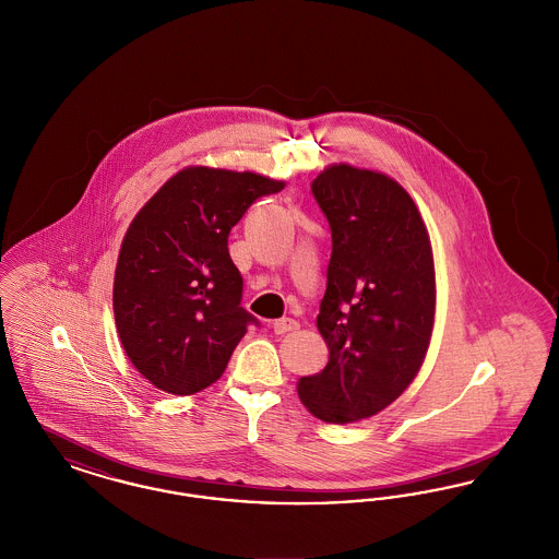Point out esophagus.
<instances>
[{
	"mask_svg": "<svg viewBox=\"0 0 559 559\" xmlns=\"http://www.w3.org/2000/svg\"><path fill=\"white\" fill-rule=\"evenodd\" d=\"M297 326H299V322L293 319H278L272 322V329H274L276 335H285V333H289V331H295Z\"/></svg>",
	"mask_w": 559,
	"mask_h": 559,
	"instance_id": "34e87169",
	"label": "esophagus"
}]
</instances>
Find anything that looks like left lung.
I'll return each instance as SVG.
<instances>
[{
    "mask_svg": "<svg viewBox=\"0 0 559 559\" xmlns=\"http://www.w3.org/2000/svg\"><path fill=\"white\" fill-rule=\"evenodd\" d=\"M312 194L333 251L317 319L329 346L322 371L297 381L301 404L324 424H354L390 406L426 360L436 272L424 217L385 174L329 165Z\"/></svg>",
    "mask_w": 559,
    "mask_h": 559,
    "instance_id": "left-lung-1",
    "label": "left lung"
}]
</instances>
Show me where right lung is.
I'll use <instances>...</instances> for the list:
<instances>
[{"instance_id": "add662e5", "label": "right lung", "mask_w": 559, "mask_h": 559, "mask_svg": "<svg viewBox=\"0 0 559 559\" xmlns=\"http://www.w3.org/2000/svg\"><path fill=\"white\" fill-rule=\"evenodd\" d=\"M283 188L253 171L187 167L133 217L112 310L128 358L155 388L176 396L210 388L258 322L240 306L228 235L260 197Z\"/></svg>"}]
</instances>
